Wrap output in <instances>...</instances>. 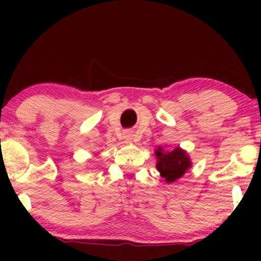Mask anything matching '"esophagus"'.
Masks as SVG:
<instances>
[{"instance_id": "obj_1", "label": "esophagus", "mask_w": 261, "mask_h": 261, "mask_svg": "<svg viewBox=\"0 0 261 261\" xmlns=\"http://www.w3.org/2000/svg\"><path fill=\"white\" fill-rule=\"evenodd\" d=\"M123 138H124V141H126V142H133V140H134L133 132L126 130V132H124V134H123Z\"/></svg>"}]
</instances>
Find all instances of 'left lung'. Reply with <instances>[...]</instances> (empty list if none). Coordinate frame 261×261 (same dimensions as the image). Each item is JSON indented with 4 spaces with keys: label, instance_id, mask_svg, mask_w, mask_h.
<instances>
[{
    "label": "left lung",
    "instance_id": "1",
    "mask_svg": "<svg viewBox=\"0 0 261 261\" xmlns=\"http://www.w3.org/2000/svg\"><path fill=\"white\" fill-rule=\"evenodd\" d=\"M155 155L158 158L156 169L166 179L167 183H173L178 178H180L185 173L189 167L191 166L190 159L183 149L179 147L174 148L172 152L164 153L162 148L156 149Z\"/></svg>",
    "mask_w": 261,
    "mask_h": 261
}]
</instances>
